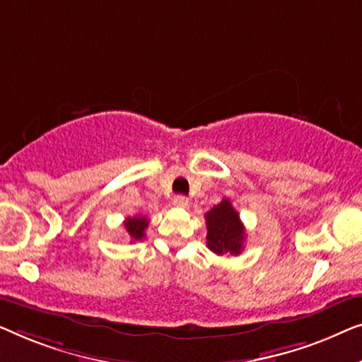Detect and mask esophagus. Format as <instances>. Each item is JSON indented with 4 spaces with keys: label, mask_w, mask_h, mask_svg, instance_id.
Instances as JSON below:
<instances>
[{
    "label": "esophagus",
    "mask_w": 362,
    "mask_h": 362,
    "mask_svg": "<svg viewBox=\"0 0 362 362\" xmlns=\"http://www.w3.org/2000/svg\"><path fill=\"white\" fill-rule=\"evenodd\" d=\"M188 205H190V202H188L187 197L179 195V197L174 198V206H177V208H187Z\"/></svg>",
    "instance_id": "esophagus-1"
}]
</instances>
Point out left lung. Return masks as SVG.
<instances>
[{
  "mask_svg": "<svg viewBox=\"0 0 362 362\" xmlns=\"http://www.w3.org/2000/svg\"><path fill=\"white\" fill-rule=\"evenodd\" d=\"M206 220V246L218 256H238L244 247L246 230L239 220L238 211L234 210L228 198L211 208L205 215Z\"/></svg>",
  "mask_w": 362,
  "mask_h": 362,
  "instance_id": "obj_1",
  "label": "left lung"
}]
</instances>
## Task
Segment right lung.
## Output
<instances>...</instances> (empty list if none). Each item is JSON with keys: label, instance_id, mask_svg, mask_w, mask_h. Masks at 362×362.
<instances>
[{"label": "right lung", "instance_id": "1", "mask_svg": "<svg viewBox=\"0 0 362 362\" xmlns=\"http://www.w3.org/2000/svg\"><path fill=\"white\" fill-rule=\"evenodd\" d=\"M147 225H149V220H147L146 216H129L126 218L124 221V228H126V233L129 234V238L132 241H141L142 238L146 236L144 231Z\"/></svg>", "mask_w": 362, "mask_h": 362}]
</instances>
